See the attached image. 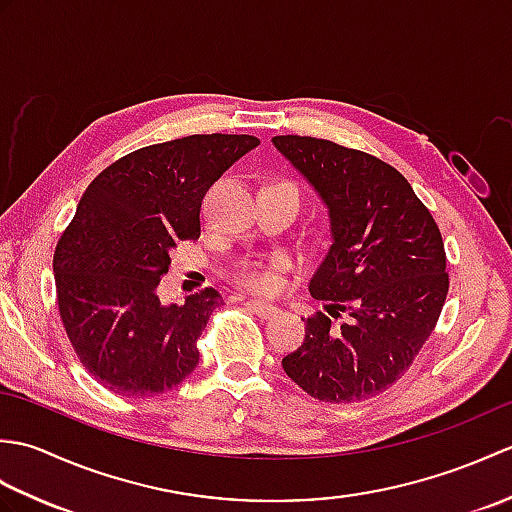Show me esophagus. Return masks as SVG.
I'll return each mask as SVG.
<instances>
[{"label":"esophagus","instance_id":"34e87169","mask_svg":"<svg viewBox=\"0 0 512 512\" xmlns=\"http://www.w3.org/2000/svg\"><path fill=\"white\" fill-rule=\"evenodd\" d=\"M246 306H248V310H253L257 317H262V319H275L277 314L281 312L277 306H273V303H266V301H259V299H248Z\"/></svg>","mask_w":512,"mask_h":512}]
</instances>
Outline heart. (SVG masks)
Segmentation results:
<instances>
[{"mask_svg": "<svg viewBox=\"0 0 512 512\" xmlns=\"http://www.w3.org/2000/svg\"><path fill=\"white\" fill-rule=\"evenodd\" d=\"M297 191L292 182H277ZM290 259L286 255H273L266 259H257V262H246L237 268L235 279L239 286H244L253 292H262V295H270V292H277L284 284V270H288Z\"/></svg>", "mask_w": 512, "mask_h": 512, "instance_id": "b5f03b06", "label": "heart"}]
</instances>
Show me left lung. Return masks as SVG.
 Returning <instances> with one entry per match:
<instances>
[{
  "label": "left lung",
  "instance_id": "obj_1",
  "mask_svg": "<svg viewBox=\"0 0 512 512\" xmlns=\"http://www.w3.org/2000/svg\"><path fill=\"white\" fill-rule=\"evenodd\" d=\"M273 145L330 220V248L310 279L325 312L308 317L303 345L281 365L317 400L378 396L407 372L447 299L440 228L405 176L365 151L312 136H275Z\"/></svg>",
  "mask_w": 512,
  "mask_h": 512
}]
</instances>
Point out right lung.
Masks as SVG:
<instances>
[{
	"label": "right lung",
	"mask_w": 512,
	"mask_h": 512,
	"mask_svg": "<svg viewBox=\"0 0 512 512\" xmlns=\"http://www.w3.org/2000/svg\"><path fill=\"white\" fill-rule=\"evenodd\" d=\"M257 145L246 134L149 145L112 162L85 189L54 250V284L76 356L114 394H165L198 365L195 343L220 292L206 288L165 306L156 290L171 250L200 237L206 191Z\"/></svg>",
	"instance_id": "obj_1"
}]
</instances>
